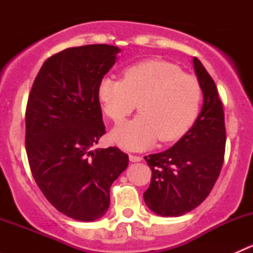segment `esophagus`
Wrapping results in <instances>:
<instances>
[{"label": "esophagus", "mask_w": 253, "mask_h": 253, "mask_svg": "<svg viewBox=\"0 0 253 253\" xmlns=\"http://www.w3.org/2000/svg\"><path fill=\"white\" fill-rule=\"evenodd\" d=\"M129 160H131L132 163H136V162H142L143 158L139 157V155H133V154H129Z\"/></svg>", "instance_id": "1"}]
</instances>
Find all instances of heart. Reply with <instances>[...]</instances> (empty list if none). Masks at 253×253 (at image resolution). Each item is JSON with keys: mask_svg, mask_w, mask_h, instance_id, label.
Wrapping results in <instances>:
<instances>
[{"mask_svg": "<svg viewBox=\"0 0 253 253\" xmlns=\"http://www.w3.org/2000/svg\"><path fill=\"white\" fill-rule=\"evenodd\" d=\"M98 98L106 116L120 124L138 103L133 120L116 127L111 138L125 149L142 150L160 142L185 136L200 114L202 88L197 78L167 61L136 63L122 79L105 77L98 85Z\"/></svg>", "mask_w": 253, "mask_h": 253, "instance_id": "heart-1", "label": "heart"}]
</instances>
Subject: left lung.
<instances>
[{
	"label": "left lung",
	"mask_w": 253,
	"mask_h": 253,
	"mask_svg": "<svg viewBox=\"0 0 253 253\" xmlns=\"http://www.w3.org/2000/svg\"><path fill=\"white\" fill-rule=\"evenodd\" d=\"M193 67L203 91L201 114L174 147L144 157L152 170L144 202L163 216H180L200 206L211 193L224 163L223 103L213 78L197 57H193Z\"/></svg>",
	"instance_id": "8db88e82"
}]
</instances>
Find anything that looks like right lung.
<instances>
[{"mask_svg":"<svg viewBox=\"0 0 253 253\" xmlns=\"http://www.w3.org/2000/svg\"><path fill=\"white\" fill-rule=\"evenodd\" d=\"M120 48L95 44L48 57L29 93L25 149L35 182L58 211L93 221L110 205V187L128 165L116 147L93 150L105 134L98 85Z\"/></svg>","mask_w":253,"mask_h":253,"instance_id":"add662e5","label":"right lung"}]
</instances>
